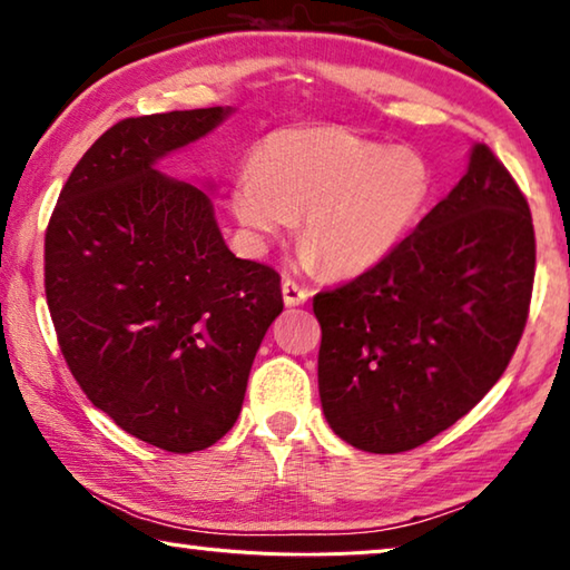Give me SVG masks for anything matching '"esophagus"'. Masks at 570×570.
<instances>
[{
	"label": "esophagus",
	"instance_id": "1",
	"mask_svg": "<svg viewBox=\"0 0 570 570\" xmlns=\"http://www.w3.org/2000/svg\"><path fill=\"white\" fill-rule=\"evenodd\" d=\"M282 294H284V304L286 306H302V304H306V298L312 296L304 286H298L296 282H292V278H284Z\"/></svg>",
	"mask_w": 570,
	"mask_h": 570
}]
</instances>
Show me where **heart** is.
Returning a JSON list of instances; mask_svg holds the SVG:
<instances>
[{
    "mask_svg": "<svg viewBox=\"0 0 570 570\" xmlns=\"http://www.w3.org/2000/svg\"><path fill=\"white\" fill-rule=\"evenodd\" d=\"M435 178L410 148H384L334 125L268 132L254 168L230 183V214L256 246L298 219L306 266L354 276L384 262L428 208Z\"/></svg>",
    "mask_w": 570,
    "mask_h": 570,
    "instance_id": "1",
    "label": "heart"
}]
</instances>
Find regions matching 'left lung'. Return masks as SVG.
Here are the masks:
<instances>
[{"label":"left lung","mask_w":570,"mask_h":570,"mask_svg":"<svg viewBox=\"0 0 570 570\" xmlns=\"http://www.w3.org/2000/svg\"><path fill=\"white\" fill-rule=\"evenodd\" d=\"M533 276L528 200L478 142L458 186L384 262L314 296L330 428L392 455L465 417L523 336Z\"/></svg>","instance_id":"1"}]
</instances>
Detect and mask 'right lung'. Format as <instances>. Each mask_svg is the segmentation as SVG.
<instances>
[{
    "label": "right lung",
    "instance_id": "add662e5",
    "mask_svg": "<svg viewBox=\"0 0 570 570\" xmlns=\"http://www.w3.org/2000/svg\"><path fill=\"white\" fill-rule=\"evenodd\" d=\"M230 108L125 118L72 168L45 234V294L72 377L148 445L210 448L238 420L282 276L230 254L204 190L156 163Z\"/></svg>",
    "mask_w": 570,
    "mask_h": 570
}]
</instances>
